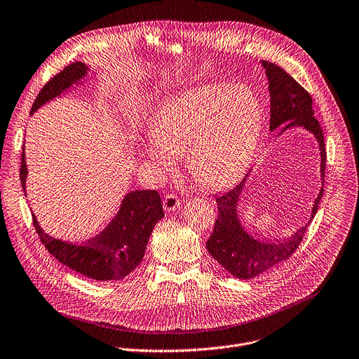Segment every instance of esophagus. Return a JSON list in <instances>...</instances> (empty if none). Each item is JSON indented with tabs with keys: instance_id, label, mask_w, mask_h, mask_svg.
Instances as JSON below:
<instances>
[{
	"instance_id": "esophagus-1",
	"label": "esophagus",
	"mask_w": 359,
	"mask_h": 359,
	"mask_svg": "<svg viewBox=\"0 0 359 359\" xmlns=\"http://www.w3.org/2000/svg\"><path fill=\"white\" fill-rule=\"evenodd\" d=\"M180 205V200L176 194H166L163 198V208L166 211H175Z\"/></svg>"
}]
</instances>
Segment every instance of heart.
I'll return each mask as SVG.
<instances>
[{
    "mask_svg": "<svg viewBox=\"0 0 359 359\" xmlns=\"http://www.w3.org/2000/svg\"><path fill=\"white\" fill-rule=\"evenodd\" d=\"M261 127V102L250 87L208 84L159 104L151 121L152 141L142 144V154L161 175L173 169L170 155H186L197 183L221 189L248 165Z\"/></svg>",
    "mask_w": 359,
    "mask_h": 359,
    "instance_id": "obj_1",
    "label": "heart"
}]
</instances>
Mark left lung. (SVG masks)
I'll return each mask as SVG.
<instances>
[{"instance_id":"1","label":"left lung","mask_w":359,"mask_h":359,"mask_svg":"<svg viewBox=\"0 0 359 359\" xmlns=\"http://www.w3.org/2000/svg\"><path fill=\"white\" fill-rule=\"evenodd\" d=\"M262 66L265 67L269 81L271 131L276 130L282 124H285L282 133L293 127H303L304 130L310 131L318 142L321 156V189L313 204L311 217L309 219L310 224L317 212L318 203L324 191L323 187L327 155L323 130L314 118L311 95L278 65L262 60ZM248 176L250 172L231 190L215 197L218 217L207 241V250L211 257L225 271L238 279H252L287 261L299 248L309 226V224H306L304 226L299 228L285 241L265 243L255 240L244 229L240 217H238V201H240Z\"/></svg>"}]
</instances>
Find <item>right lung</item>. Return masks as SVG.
I'll return each mask as SVG.
<instances>
[{
	"label": "right lung",
	"instance_id": "1",
	"mask_svg": "<svg viewBox=\"0 0 359 359\" xmlns=\"http://www.w3.org/2000/svg\"><path fill=\"white\" fill-rule=\"evenodd\" d=\"M87 70L84 63L76 62L53 76L39 91L31 114L79 83ZM24 149L25 147H22L20 177L25 191L28 169ZM163 215L162 201L156 190H134L124 197L111 222L83 244L56 240L43 232L34 214L32 219L42 244L60 264L94 280H121L142 262L154 226Z\"/></svg>",
	"mask_w": 359,
	"mask_h": 359
}]
</instances>
